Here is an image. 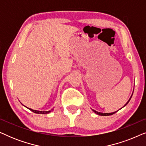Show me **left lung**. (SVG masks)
Instances as JSON below:
<instances>
[{"mask_svg": "<svg viewBox=\"0 0 146 146\" xmlns=\"http://www.w3.org/2000/svg\"><path fill=\"white\" fill-rule=\"evenodd\" d=\"M132 95H133V94H131V97L129 98V99L128 100V101H127V102L125 103V104L124 106H123V107L125 106H126V105L127 104H128L129 100H130L131 98V96H132ZM122 108H123V107H122ZM92 111H93L94 113H96V114L100 115H103V116H107V115H110L113 114V113H115V112H117V111H114V112H111V113H102V112H98V111H96V110H92Z\"/></svg>", "mask_w": 146, "mask_h": 146, "instance_id": "left-lung-1", "label": "left lung"}]
</instances>
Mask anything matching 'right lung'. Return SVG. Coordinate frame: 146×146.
Returning <instances> with one entry per match:
<instances>
[{
  "mask_svg": "<svg viewBox=\"0 0 146 146\" xmlns=\"http://www.w3.org/2000/svg\"><path fill=\"white\" fill-rule=\"evenodd\" d=\"M27 108L29 109L30 110H31L32 111H33L34 113H40V114H46V113H48L51 112V111H52V110H49V111H39V110H33V109H31V108Z\"/></svg>",
  "mask_w": 146,
  "mask_h": 146,
  "instance_id": "1",
  "label": "right lung"
}]
</instances>
